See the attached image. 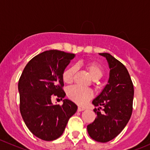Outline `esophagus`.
Returning <instances> with one entry per match:
<instances>
[{
  "label": "esophagus",
  "mask_w": 150,
  "mask_h": 150,
  "mask_svg": "<svg viewBox=\"0 0 150 150\" xmlns=\"http://www.w3.org/2000/svg\"><path fill=\"white\" fill-rule=\"evenodd\" d=\"M83 110H84V108H82V107H78V112H82V111H83Z\"/></svg>",
  "instance_id": "esophagus-1"
}]
</instances>
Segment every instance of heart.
<instances>
[{
    "mask_svg": "<svg viewBox=\"0 0 150 150\" xmlns=\"http://www.w3.org/2000/svg\"><path fill=\"white\" fill-rule=\"evenodd\" d=\"M81 65L89 72L91 78L96 82V80H98L103 76V69L101 66L96 62L87 61L82 63ZM76 70L75 67H69L64 71L62 74V78L64 83L69 84L74 81V77ZM68 97L79 105L86 104L90 99L93 97V92L90 89H84L79 86H72L67 91Z\"/></svg>",
    "mask_w": 150,
    "mask_h": 150,
    "instance_id": "1",
    "label": "heart"
}]
</instances>
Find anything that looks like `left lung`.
I'll return each instance as SVG.
<instances>
[{
	"mask_svg": "<svg viewBox=\"0 0 150 150\" xmlns=\"http://www.w3.org/2000/svg\"><path fill=\"white\" fill-rule=\"evenodd\" d=\"M107 58L110 69L108 83L92 101L103 106V113L95 109L97 117L87 126L89 136L98 142L106 143L119 135L132 112L134 86L125 66L109 53H100ZM100 109H102L100 107Z\"/></svg>",
	"mask_w": 150,
	"mask_h": 150,
	"instance_id": "obj_1",
	"label": "left lung"
}]
</instances>
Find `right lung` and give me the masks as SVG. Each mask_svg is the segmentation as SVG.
<instances>
[{"label": "right lung", "instance_id": "obj_1", "mask_svg": "<svg viewBox=\"0 0 150 150\" xmlns=\"http://www.w3.org/2000/svg\"><path fill=\"white\" fill-rule=\"evenodd\" d=\"M75 54L48 50L28 62L18 81L20 111L30 132L43 141H54L64 132L78 107L64 99L62 105L52 98L65 97L62 74Z\"/></svg>", "mask_w": 150, "mask_h": 150}]
</instances>
